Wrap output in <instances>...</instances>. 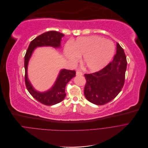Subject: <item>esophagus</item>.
Listing matches in <instances>:
<instances>
[{"instance_id":"esophagus-1","label":"esophagus","mask_w":148,"mask_h":148,"mask_svg":"<svg viewBox=\"0 0 148 148\" xmlns=\"http://www.w3.org/2000/svg\"><path fill=\"white\" fill-rule=\"evenodd\" d=\"M76 75L77 76H82V75H83V73L81 72L77 71H76Z\"/></svg>"}]
</instances>
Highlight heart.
Instances as JSON below:
<instances>
[{
    "instance_id": "b5f03b06",
    "label": "heart",
    "mask_w": 148,
    "mask_h": 148,
    "mask_svg": "<svg viewBox=\"0 0 148 148\" xmlns=\"http://www.w3.org/2000/svg\"><path fill=\"white\" fill-rule=\"evenodd\" d=\"M112 41L99 36L78 38L73 43L68 42L64 47V53L73 63L77 62L83 56V62L91 72L104 68L111 60L115 52Z\"/></svg>"
}]
</instances>
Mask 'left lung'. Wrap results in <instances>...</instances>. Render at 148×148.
Masks as SVG:
<instances>
[{"mask_svg": "<svg viewBox=\"0 0 148 148\" xmlns=\"http://www.w3.org/2000/svg\"><path fill=\"white\" fill-rule=\"evenodd\" d=\"M127 65L124 49L116 43L112 61L98 72L84 74V94L87 100L96 105H104L115 99L124 86Z\"/></svg>", "mask_w": 148, "mask_h": 148, "instance_id": "obj_1", "label": "left lung"}]
</instances>
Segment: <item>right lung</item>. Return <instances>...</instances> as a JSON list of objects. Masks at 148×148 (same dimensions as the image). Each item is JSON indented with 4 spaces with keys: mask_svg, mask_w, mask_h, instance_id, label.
Returning <instances> with one entry per match:
<instances>
[{
    "mask_svg": "<svg viewBox=\"0 0 148 148\" xmlns=\"http://www.w3.org/2000/svg\"><path fill=\"white\" fill-rule=\"evenodd\" d=\"M64 35L55 31L48 32L38 36L29 44L24 56L25 84L28 92L41 103L52 106L62 101L66 96L65 87L70 80L75 76V71L62 69L56 81L50 90L46 92L40 93L36 91L29 83L27 77V66L34 49L38 47L52 46L55 48L60 47L61 38Z\"/></svg>",
    "mask_w": 148,
    "mask_h": 148,
    "instance_id": "1",
    "label": "right lung"
}]
</instances>
